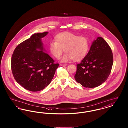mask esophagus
<instances>
[{
  "label": "esophagus",
  "mask_w": 128,
  "mask_h": 128,
  "mask_svg": "<svg viewBox=\"0 0 128 128\" xmlns=\"http://www.w3.org/2000/svg\"><path fill=\"white\" fill-rule=\"evenodd\" d=\"M61 66H62V67H65V66H66L67 65V64H60V65Z\"/></svg>",
  "instance_id": "obj_1"
}]
</instances>
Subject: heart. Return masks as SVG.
Here are the masks:
<instances>
[{"label":"heart","instance_id":"obj_1","mask_svg":"<svg viewBox=\"0 0 128 128\" xmlns=\"http://www.w3.org/2000/svg\"><path fill=\"white\" fill-rule=\"evenodd\" d=\"M56 41L49 44V51L55 58L58 59L64 52L66 53L61 58L63 62L73 60L80 61L87 54L89 48V41L87 37L70 32H63L57 34Z\"/></svg>","mask_w":128,"mask_h":128}]
</instances>
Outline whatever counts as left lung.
Instances as JSON below:
<instances>
[{
  "mask_svg": "<svg viewBox=\"0 0 128 128\" xmlns=\"http://www.w3.org/2000/svg\"><path fill=\"white\" fill-rule=\"evenodd\" d=\"M113 63L110 46L102 37H98L92 42L88 54L77 65L75 80L86 88L98 87L108 78Z\"/></svg>",
  "mask_w": 128,
  "mask_h": 128,
  "instance_id": "8db88e82",
  "label": "left lung"
}]
</instances>
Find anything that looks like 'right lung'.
<instances>
[{"instance_id": "right-lung-1", "label": "right lung", "mask_w": 128, "mask_h": 128, "mask_svg": "<svg viewBox=\"0 0 128 128\" xmlns=\"http://www.w3.org/2000/svg\"><path fill=\"white\" fill-rule=\"evenodd\" d=\"M48 32L33 34L15 49L11 60L16 81L26 90L37 92L51 82L59 64L44 52L42 38Z\"/></svg>"}]
</instances>
